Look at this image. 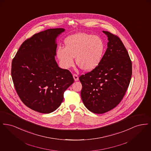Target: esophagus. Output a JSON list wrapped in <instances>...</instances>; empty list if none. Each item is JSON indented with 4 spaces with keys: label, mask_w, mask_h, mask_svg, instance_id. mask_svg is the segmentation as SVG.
<instances>
[{
    "label": "esophagus",
    "mask_w": 151,
    "mask_h": 151,
    "mask_svg": "<svg viewBox=\"0 0 151 151\" xmlns=\"http://www.w3.org/2000/svg\"><path fill=\"white\" fill-rule=\"evenodd\" d=\"M73 79H74V80H75V81H78V80H79V77H78V75H76V74H75V73H74V74L73 75Z\"/></svg>",
    "instance_id": "1"
}]
</instances>
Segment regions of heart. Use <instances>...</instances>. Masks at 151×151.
I'll return each mask as SVG.
<instances>
[{
    "instance_id": "obj_1",
    "label": "heart",
    "mask_w": 151,
    "mask_h": 151,
    "mask_svg": "<svg viewBox=\"0 0 151 151\" xmlns=\"http://www.w3.org/2000/svg\"><path fill=\"white\" fill-rule=\"evenodd\" d=\"M65 47L59 46L57 54L60 64L68 68L76 63L84 70L91 71L100 63L104 51V43L98 36L80 33L69 36L65 41Z\"/></svg>"
}]
</instances>
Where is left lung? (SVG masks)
Returning a JSON list of instances; mask_svg holds the SVG:
<instances>
[{
  "instance_id": "left-lung-1",
  "label": "left lung",
  "mask_w": 151,
  "mask_h": 151,
  "mask_svg": "<svg viewBox=\"0 0 151 151\" xmlns=\"http://www.w3.org/2000/svg\"><path fill=\"white\" fill-rule=\"evenodd\" d=\"M108 48L95 68L79 77L84 105L96 114L116 107L123 98L132 75V62L121 39L108 31Z\"/></svg>"
}]
</instances>
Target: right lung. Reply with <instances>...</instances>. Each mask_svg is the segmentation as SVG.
I'll list each match as a JSON object with an SVG mask.
<instances>
[{
  "instance_id": "right-lung-1",
  "label": "right lung",
  "mask_w": 151,
  "mask_h": 151,
  "mask_svg": "<svg viewBox=\"0 0 151 151\" xmlns=\"http://www.w3.org/2000/svg\"><path fill=\"white\" fill-rule=\"evenodd\" d=\"M63 28L36 33L20 46L12 62L11 76L22 102L37 112L49 114L59 107L65 91L74 81L70 71L55 59L56 38Z\"/></svg>"
}]
</instances>
